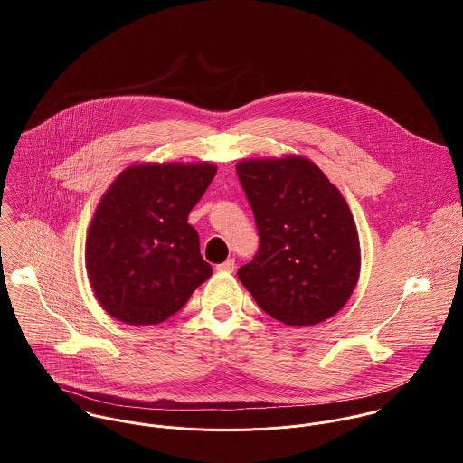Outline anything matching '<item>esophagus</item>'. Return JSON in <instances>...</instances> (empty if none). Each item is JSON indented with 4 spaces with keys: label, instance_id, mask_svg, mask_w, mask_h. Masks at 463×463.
I'll use <instances>...</instances> for the list:
<instances>
[{
    "label": "esophagus",
    "instance_id": "obj_1",
    "mask_svg": "<svg viewBox=\"0 0 463 463\" xmlns=\"http://www.w3.org/2000/svg\"><path fill=\"white\" fill-rule=\"evenodd\" d=\"M217 270H219V272H233V270H235V260H233V259H228L226 262L217 265Z\"/></svg>",
    "mask_w": 463,
    "mask_h": 463
}]
</instances>
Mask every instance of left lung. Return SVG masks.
<instances>
[{"label":"left lung","mask_w":463,"mask_h":463,"mask_svg":"<svg viewBox=\"0 0 463 463\" xmlns=\"http://www.w3.org/2000/svg\"><path fill=\"white\" fill-rule=\"evenodd\" d=\"M237 176L255 213L260 248L239 279L259 307L288 326L335 316L360 274V242L340 191L308 158L242 160Z\"/></svg>","instance_id":"8db88e82"}]
</instances>
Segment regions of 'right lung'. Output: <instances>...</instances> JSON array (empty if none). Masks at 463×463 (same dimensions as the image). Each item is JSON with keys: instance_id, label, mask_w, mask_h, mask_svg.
Here are the masks:
<instances>
[{"instance_id": "obj_1", "label": "right lung", "mask_w": 463, "mask_h": 463, "mask_svg": "<svg viewBox=\"0 0 463 463\" xmlns=\"http://www.w3.org/2000/svg\"><path fill=\"white\" fill-rule=\"evenodd\" d=\"M215 173L210 162L138 164L103 194L89 226L85 265L96 299L114 319L160 325L210 278L187 217Z\"/></svg>"}]
</instances>
